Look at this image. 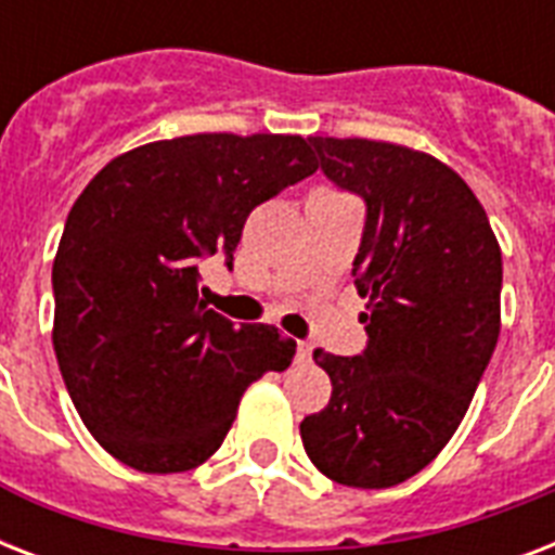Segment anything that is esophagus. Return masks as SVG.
<instances>
[{
  "label": "esophagus",
  "mask_w": 555,
  "mask_h": 555,
  "mask_svg": "<svg viewBox=\"0 0 555 555\" xmlns=\"http://www.w3.org/2000/svg\"><path fill=\"white\" fill-rule=\"evenodd\" d=\"M311 343H302V339L296 343V360H299V363H308V360H311Z\"/></svg>",
  "instance_id": "esophagus-1"
}]
</instances>
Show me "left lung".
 I'll list each match as a JSON object with an SVG mask.
<instances>
[{"mask_svg":"<svg viewBox=\"0 0 555 555\" xmlns=\"http://www.w3.org/2000/svg\"><path fill=\"white\" fill-rule=\"evenodd\" d=\"M331 184L365 204L357 294L369 343L317 351L331 400L299 423L331 481L386 490L429 464L464 421L501 331V250L447 164L395 143L308 138Z\"/></svg>","mask_w":555,"mask_h":555,"instance_id":"obj_1","label":"left lung"}]
</instances>
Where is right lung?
Segmentation results:
<instances>
[{
	"instance_id": "obj_1",
	"label": "right lung",
	"mask_w": 555,
	"mask_h": 555,
	"mask_svg": "<svg viewBox=\"0 0 555 555\" xmlns=\"http://www.w3.org/2000/svg\"><path fill=\"white\" fill-rule=\"evenodd\" d=\"M317 172L299 134H190L115 158L74 201L54 259V351L82 423L138 473L204 464L244 388L296 343L201 299L253 207Z\"/></svg>"
}]
</instances>
